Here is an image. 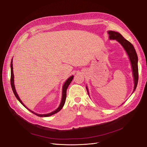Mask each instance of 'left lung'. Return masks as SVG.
Instances as JSON below:
<instances>
[{"label":"left lung","instance_id":"left-lung-1","mask_svg":"<svg viewBox=\"0 0 147 147\" xmlns=\"http://www.w3.org/2000/svg\"><path fill=\"white\" fill-rule=\"evenodd\" d=\"M108 34L109 35L110 40H116L118 41L124 48L125 51L128 54L129 58L130 59L132 68V71H133V76L134 78V92L136 89V86H137L138 82V56L136 54V51L133 46V45L126 39L119 32L109 31H108ZM87 91L88 94V89L86 87Z\"/></svg>","mask_w":147,"mask_h":147}]
</instances>
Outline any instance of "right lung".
Masks as SVG:
<instances>
[{
    "mask_svg": "<svg viewBox=\"0 0 147 147\" xmlns=\"http://www.w3.org/2000/svg\"><path fill=\"white\" fill-rule=\"evenodd\" d=\"M12 63H13V60L12 59V60H11V87H12V90H13V93H14V94H15V97H16L17 98V99L20 102V103L25 107H26V108H27V107L24 105V103L22 102V101L21 100V99H20V98H19V96L18 95V94H17V93H16V90H15V85H14V76H13V64H12ZM73 79V76H71L70 77H69L68 78V79L67 80V81L64 83V85H63V96H62V100H61V103H60V105L59 106V107H58V109H57V110H55V111H53V112H51V113H48V114H43V115H41V114H38V113H34V112H32V111H31V110H29V109H28L29 111H30L31 112H32V113H34L35 115H36V116H40V117H47V116H51V115H54V114H55V113H57V112H59L62 108H63V106H64V103H65V99H66V96H67V94H66V92H67V88H68V86H69V84H70V83L71 82V81H72V80Z\"/></svg>",
    "mask_w": 147,
    "mask_h": 147,
    "instance_id": "obj_1",
    "label": "right lung"
}]
</instances>
